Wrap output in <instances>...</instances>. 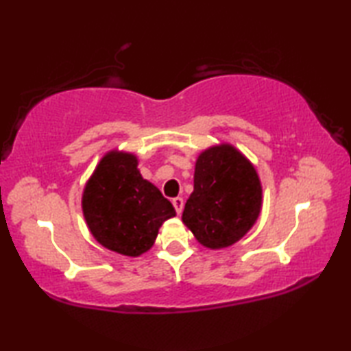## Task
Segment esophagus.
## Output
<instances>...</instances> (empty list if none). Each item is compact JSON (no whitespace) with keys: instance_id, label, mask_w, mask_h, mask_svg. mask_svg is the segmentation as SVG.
Listing matches in <instances>:
<instances>
[{"instance_id":"34e87169","label":"esophagus","mask_w":351,"mask_h":351,"mask_svg":"<svg viewBox=\"0 0 351 351\" xmlns=\"http://www.w3.org/2000/svg\"><path fill=\"white\" fill-rule=\"evenodd\" d=\"M173 207H175V210H176V213H181L182 212V209H184V199L182 198H173Z\"/></svg>"}]
</instances>
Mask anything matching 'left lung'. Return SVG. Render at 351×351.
Masks as SVG:
<instances>
[{"label": "left lung", "instance_id": "left-lung-1", "mask_svg": "<svg viewBox=\"0 0 351 351\" xmlns=\"http://www.w3.org/2000/svg\"><path fill=\"white\" fill-rule=\"evenodd\" d=\"M260 210V178L245 154L230 144L213 145L199 154L182 223L201 245L232 246L257 221Z\"/></svg>", "mask_w": 351, "mask_h": 351}]
</instances>
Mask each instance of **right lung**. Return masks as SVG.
Masks as SVG:
<instances>
[{
    "instance_id": "add662e5",
    "label": "right lung",
    "mask_w": 351,
    "mask_h": 351,
    "mask_svg": "<svg viewBox=\"0 0 351 351\" xmlns=\"http://www.w3.org/2000/svg\"><path fill=\"white\" fill-rule=\"evenodd\" d=\"M83 217L104 247L139 257L156 240L175 207L156 186L142 178L133 153L111 150L100 159L82 197Z\"/></svg>"
}]
</instances>
